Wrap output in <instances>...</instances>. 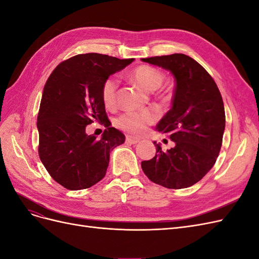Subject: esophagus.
Returning a JSON list of instances; mask_svg holds the SVG:
<instances>
[{
  "mask_svg": "<svg viewBox=\"0 0 259 259\" xmlns=\"http://www.w3.org/2000/svg\"><path fill=\"white\" fill-rule=\"evenodd\" d=\"M126 143L131 145H136L139 143V139L137 138H133L132 136H126Z\"/></svg>",
  "mask_w": 259,
  "mask_h": 259,
  "instance_id": "obj_1",
  "label": "esophagus"
}]
</instances>
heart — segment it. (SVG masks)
<instances>
[{
  "mask_svg": "<svg viewBox=\"0 0 259 259\" xmlns=\"http://www.w3.org/2000/svg\"><path fill=\"white\" fill-rule=\"evenodd\" d=\"M131 77L140 88L147 92H154L163 83L164 75L160 70L150 66H139L131 73ZM119 81L115 76H109L101 86V99L106 107H112L116 103V91ZM154 121L150 112H125L117 117V126L132 135H140L149 124Z\"/></svg>",
  "mask_w": 259,
  "mask_h": 259,
  "instance_id": "b5f03b06",
  "label": "heart"
}]
</instances>
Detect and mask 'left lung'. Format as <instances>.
<instances>
[{"label":"left lung","mask_w":259,"mask_h":259,"mask_svg":"<svg viewBox=\"0 0 259 259\" xmlns=\"http://www.w3.org/2000/svg\"><path fill=\"white\" fill-rule=\"evenodd\" d=\"M144 62L169 71L175 77L171 108L156 125L175 147L142 162L151 182L168 189L188 188L214 166L223 143L226 116L223 98L215 81L199 62L185 54L143 58Z\"/></svg>","instance_id":"left-lung-1"}]
</instances>
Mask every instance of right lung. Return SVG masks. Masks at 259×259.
Here are the masks:
<instances>
[{
	"label": "right lung",
	"instance_id": "1",
	"mask_svg": "<svg viewBox=\"0 0 259 259\" xmlns=\"http://www.w3.org/2000/svg\"><path fill=\"white\" fill-rule=\"evenodd\" d=\"M133 61L97 53L76 55L59 64L46 81L36 124L38 155L52 178L67 189H86L100 182L110 152L125 142L108 119L101 86ZM93 121L107 127L99 140L85 134Z\"/></svg>",
	"mask_w": 259,
	"mask_h": 259
}]
</instances>
